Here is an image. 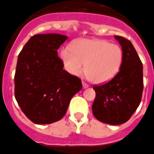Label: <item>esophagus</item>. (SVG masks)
I'll use <instances>...</instances> for the list:
<instances>
[{
    "mask_svg": "<svg viewBox=\"0 0 154 154\" xmlns=\"http://www.w3.org/2000/svg\"><path fill=\"white\" fill-rule=\"evenodd\" d=\"M82 84H83V87H84V89H85V88H87V87H89V86H90L89 84H87V83H85L84 81H83Z\"/></svg>",
    "mask_w": 154,
    "mask_h": 154,
    "instance_id": "34e87169",
    "label": "esophagus"
}]
</instances>
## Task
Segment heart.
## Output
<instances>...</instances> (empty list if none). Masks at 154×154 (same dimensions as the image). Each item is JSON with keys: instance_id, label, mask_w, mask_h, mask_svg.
<instances>
[{"instance_id": "heart-1", "label": "heart", "mask_w": 154, "mask_h": 154, "mask_svg": "<svg viewBox=\"0 0 154 154\" xmlns=\"http://www.w3.org/2000/svg\"><path fill=\"white\" fill-rule=\"evenodd\" d=\"M61 57L67 71L79 75L84 70L94 83L111 80L120 70L124 53L117 44L104 40L80 39L62 51Z\"/></svg>"}]
</instances>
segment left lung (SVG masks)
<instances>
[{
    "mask_svg": "<svg viewBox=\"0 0 154 154\" xmlns=\"http://www.w3.org/2000/svg\"><path fill=\"white\" fill-rule=\"evenodd\" d=\"M114 37L121 45L124 60L114 77L93 87L96 97L92 111L99 121L119 125L131 118L140 105L143 79L142 62L132 43L125 37Z\"/></svg>",
    "mask_w": 154,
    "mask_h": 154,
    "instance_id": "left-lung-1",
    "label": "left lung"
}]
</instances>
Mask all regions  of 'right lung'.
I'll list each match as a JSON object with an SVG mask.
<instances>
[{"mask_svg":"<svg viewBox=\"0 0 154 154\" xmlns=\"http://www.w3.org/2000/svg\"><path fill=\"white\" fill-rule=\"evenodd\" d=\"M67 39L57 34H36L23 46L17 58L14 95L23 113L37 124L60 120L81 80L63 70L57 50Z\"/></svg>","mask_w":154,"mask_h":154,"instance_id":"right-lung-1","label":"right lung"}]
</instances>
